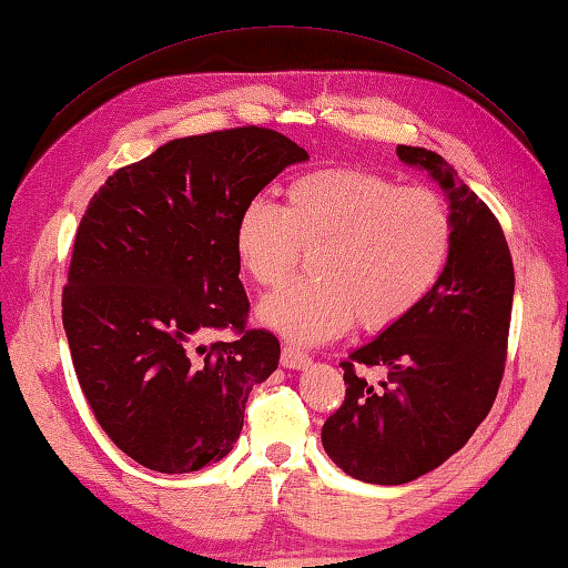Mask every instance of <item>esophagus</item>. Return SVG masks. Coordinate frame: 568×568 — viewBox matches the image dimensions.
Listing matches in <instances>:
<instances>
[{
  "mask_svg": "<svg viewBox=\"0 0 568 568\" xmlns=\"http://www.w3.org/2000/svg\"><path fill=\"white\" fill-rule=\"evenodd\" d=\"M281 365L287 367V369H305L307 365H311V357L301 353V349L285 345L283 353H281Z\"/></svg>",
  "mask_w": 568,
  "mask_h": 568,
  "instance_id": "esophagus-1",
  "label": "esophagus"
}]
</instances>
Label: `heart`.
Instances as JSON below:
<instances>
[{
	"instance_id": "b5f03b06",
	"label": "heart",
	"mask_w": 568,
	"mask_h": 568,
	"mask_svg": "<svg viewBox=\"0 0 568 568\" xmlns=\"http://www.w3.org/2000/svg\"><path fill=\"white\" fill-rule=\"evenodd\" d=\"M452 241L445 195L353 166L303 173L283 209L253 199L235 221V253L257 285H281L313 253V281L257 305L263 327L301 347L339 337L355 320L365 329L405 320L437 285Z\"/></svg>"
}]
</instances>
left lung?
<instances>
[{
  "mask_svg": "<svg viewBox=\"0 0 568 568\" xmlns=\"http://www.w3.org/2000/svg\"><path fill=\"white\" fill-rule=\"evenodd\" d=\"M447 193L455 241L437 285L405 320L357 347L345 402L323 425L327 457L367 484H407L459 452L497 397L507 359L514 265L499 221L435 151L397 146ZM365 366H385L373 386Z\"/></svg>",
  "mask_w": 568,
  "mask_h": 568,
  "instance_id": "obj_1",
  "label": "left lung"
}]
</instances>
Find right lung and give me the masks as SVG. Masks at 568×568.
<instances>
[{
  "label": "right lung",
  "instance_id": "add662e5",
  "mask_svg": "<svg viewBox=\"0 0 568 568\" xmlns=\"http://www.w3.org/2000/svg\"><path fill=\"white\" fill-rule=\"evenodd\" d=\"M305 149L261 126L163 143L89 201L61 295L71 359L101 429L143 467L199 471L243 429L281 343L248 329L235 221ZM233 344L203 346L211 328Z\"/></svg>",
  "mask_w": 568,
  "mask_h": 568
}]
</instances>
